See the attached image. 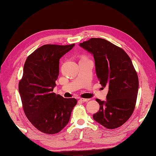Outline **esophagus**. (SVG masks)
<instances>
[{
	"label": "esophagus",
	"instance_id": "1",
	"mask_svg": "<svg viewBox=\"0 0 156 156\" xmlns=\"http://www.w3.org/2000/svg\"><path fill=\"white\" fill-rule=\"evenodd\" d=\"M80 100L82 101V102H88V101H90V99L89 98H80Z\"/></svg>",
	"mask_w": 156,
	"mask_h": 156
}]
</instances>
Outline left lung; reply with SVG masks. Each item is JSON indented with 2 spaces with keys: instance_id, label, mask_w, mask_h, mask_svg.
Here are the masks:
<instances>
[{
  "instance_id": "obj_1",
  "label": "left lung",
  "mask_w": 156,
  "mask_h": 156,
  "mask_svg": "<svg viewBox=\"0 0 156 156\" xmlns=\"http://www.w3.org/2000/svg\"><path fill=\"white\" fill-rule=\"evenodd\" d=\"M79 45L93 55L100 84L108 89L105 101L96 99L100 108L94 120L107 129L120 127L133 113L138 93V76L130 58L104 39L91 38Z\"/></svg>"
}]
</instances>
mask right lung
<instances>
[{"instance_id": "add662e5", "label": "right lung", "mask_w": 156, "mask_h": 156, "mask_svg": "<svg viewBox=\"0 0 156 156\" xmlns=\"http://www.w3.org/2000/svg\"><path fill=\"white\" fill-rule=\"evenodd\" d=\"M75 44L44 45L27 58L19 83L26 117L38 130L47 134L60 131L68 123L76 98L53 92L59 75V59Z\"/></svg>"}]
</instances>
